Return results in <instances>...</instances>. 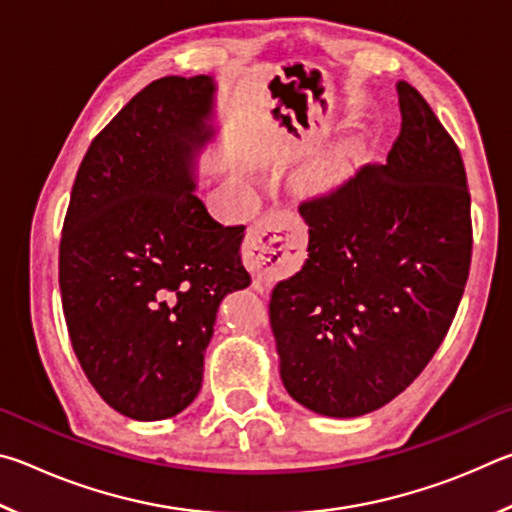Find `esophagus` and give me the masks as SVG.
Wrapping results in <instances>:
<instances>
[{"label":"esophagus","instance_id":"esophagus-1","mask_svg":"<svg viewBox=\"0 0 512 512\" xmlns=\"http://www.w3.org/2000/svg\"><path fill=\"white\" fill-rule=\"evenodd\" d=\"M307 232L293 212L280 210L259 219L248 232L244 262L259 280L275 282L291 275L305 257Z\"/></svg>","mask_w":512,"mask_h":512}]
</instances>
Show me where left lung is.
<instances>
[{"label":"left lung","mask_w":512,"mask_h":512,"mask_svg":"<svg viewBox=\"0 0 512 512\" xmlns=\"http://www.w3.org/2000/svg\"><path fill=\"white\" fill-rule=\"evenodd\" d=\"M384 164L300 203L309 257L271 293L282 384L332 418L379 409L413 384L445 341L472 262L465 164L409 83Z\"/></svg>","instance_id":"8db88e82"}]
</instances>
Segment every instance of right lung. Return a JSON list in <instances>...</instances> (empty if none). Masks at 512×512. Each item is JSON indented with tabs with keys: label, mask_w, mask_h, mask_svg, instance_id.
Returning <instances> with one entry per match:
<instances>
[{
	"label": "right lung",
	"mask_w": 512,
	"mask_h": 512,
	"mask_svg": "<svg viewBox=\"0 0 512 512\" xmlns=\"http://www.w3.org/2000/svg\"><path fill=\"white\" fill-rule=\"evenodd\" d=\"M214 83L164 76L94 137L76 171L58 248L69 341L106 404L171 418L201 391L221 300L246 289V225L212 219L194 194Z\"/></svg>",
	"instance_id": "obj_1"
}]
</instances>
